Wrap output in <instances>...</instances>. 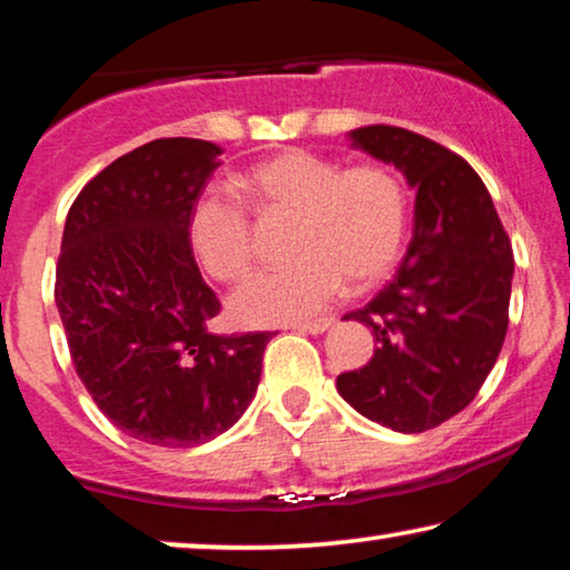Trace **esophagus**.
I'll list each match as a JSON object with an SVG mask.
<instances>
[{"label":"esophagus","instance_id":"obj_1","mask_svg":"<svg viewBox=\"0 0 570 570\" xmlns=\"http://www.w3.org/2000/svg\"><path fill=\"white\" fill-rule=\"evenodd\" d=\"M334 326V318H316V321H303V324H295L293 328L301 334H324L326 328Z\"/></svg>","mask_w":570,"mask_h":570}]
</instances>
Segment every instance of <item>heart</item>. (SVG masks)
Instances as JSON below:
<instances>
[{"label":"heart","instance_id":"heart-1","mask_svg":"<svg viewBox=\"0 0 570 570\" xmlns=\"http://www.w3.org/2000/svg\"><path fill=\"white\" fill-rule=\"evenodd\" d=\"M254 203L295 216L285 269L265 272L230 295L238 324L269 326L308 318L342 293L365 291L399 259L409 226L406 189L383 164L342 169L326 156L287 148L254 164L242 179ZM189 242L210 277L238 283L254 267L249 213L236 197L205 193L189 213Z\"/></svg>","mask_w":570,"mask_h":570}]
</instances>
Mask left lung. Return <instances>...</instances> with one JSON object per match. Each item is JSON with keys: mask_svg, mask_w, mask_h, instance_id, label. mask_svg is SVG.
<instances>
[{"mask_svg": "<svg viewBox=\"0 0 570 570\" xmlns=\"http://www.w3.org/2000/svg\"><path fill=\"white\" fill-rule=\"evenodd\" d=\"M350 138L416 187V220L395 277L344 316L373 328L375 352L365 367L336 377V387L362 416L424 432L460 414L497 365L514 252L463 156L395 126L357 128Z\"/></svg>", "mask_w": 570, "mask_h": 570, "instance_id": "obj_1", "label": "left lung"}]
</instances>
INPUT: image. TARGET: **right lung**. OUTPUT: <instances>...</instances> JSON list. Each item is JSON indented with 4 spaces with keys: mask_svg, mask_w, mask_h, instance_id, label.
Returning <instances> with one entry per match:
<instances>
[{
    "mask_svg": "<svg viewBox=\"0 0 570 570\" xmlns=\"http://www.w3.org/2000/svg\"><path fill=\"white\" fill-rule=\"evenodd\" d=\"M220 146L156 138L81 187L66 216L56 305L97 409L159 448L224 434L254 399L275 332L213 334L218 295L189 242V213Z\"/></svg>",
    "mask_w": 570,
    "mask_h": 570,
    "instance_id": "right-lung-1",
    "label": "right lung"
}]
</instances>
